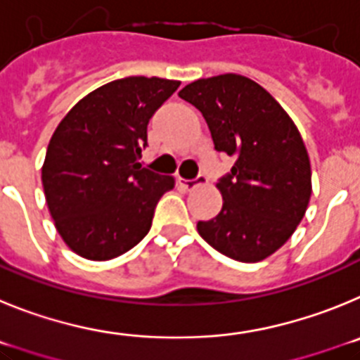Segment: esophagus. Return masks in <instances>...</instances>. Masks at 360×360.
Returning a JSON list of instances; mask_svg holds the SVG:
<instances>
[{"instance_id": "34e87169", "label": "esophagus", "mask_w": 360, "mask_h": 360, "mask_svg": "<svg viewBox=\"0 0 360 360\" xmlns=\"http://www.w3.org/2000/svg\"><path fill=\"white\" fill-rule=\"evenodd\" d=\"M208 183V177L199 174L195 179H179V184L184 188V190H193V188L200 186V184H206Z\"/></svg>"}]
</instances>
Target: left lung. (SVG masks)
Listing matches in <instances>:
<instances>
[{"label":"left lung","mask_w":360,"mask_h":360,"mask_svg":"<svg viewBox=\"0 0 360 360\" xmlns=\"http://www.w3.org/2000/svg\"><path fill=\"white\" fill-rule=\"evenodd\" d=\"M179 96L202 112L215 150L235 156L219 179L222 210L197 231L236 262H260L280 249L309 206V154L290 116L260 84L226 75L188 84Z\"/></svg>","instance_id":"obj_1"}]
</instances>
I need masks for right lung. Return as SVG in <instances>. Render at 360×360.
<instances>
[{"mask_svg":"<svg viewBox=\"0 0 360 360\" xmlns=\"http://www.w3.org/2000/svg\"><path fill=\"white\" fill-rule=\"evenodd\" d=\"M181 82L112 80L84 96L55 129L43 165L48 210L71 251L111 260L148 233L174 177L138 163L147 125Z\"/></svg>","mask_w":360,"mask_h":360,"instance_id":"add662e5","label":"right lung"}]
</instances>
